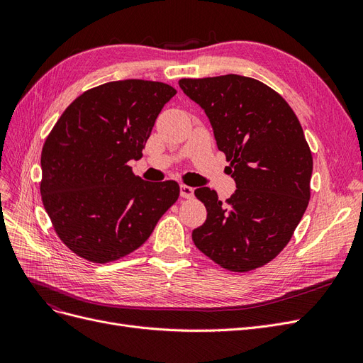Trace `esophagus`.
<instances>
[{
  "label": "esophagus",
  "mask_w": 363,
  "mask_h": 363,
  "mask_svg": "<svg viewBox=\"0 0 363 363\" xmlns=\"http://www.w3.org/2000/svg\"><path fill=\"white\" fill-rule=\"evenodd\" d=\"M180 195L183 196V199H192V196H194V188H191V186L182 184L180 186Z\"/></svg>",
  "instance_id": "esophagus-1"
}]
</instances>
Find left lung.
<instances>
[{
	"label": "left lung",
	"mask_w": 363,
	"mask_h": 363,
	"mask_svg": "<svg viewBox=\"0 0 363 363\" xmlns=\"http://www.w3.org/2000/svg\"><path fill=\"white\" fill-rule=\"evenodd\" d=\"M179 84L211 121L236 183L225 203L212 189H195L207 218L192 232L194 244L228 271L263 267L286 247L309 204L313 160L300 121L276 91L250 77Z\"/></svg>",
	"instance_id": "obj_1"
}]
</instances>
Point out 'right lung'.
I'll return each mask as SVG.
<instances>
[{
    "instance_id": "right-lung-1",
    "label": "right lung",
    "mask_w": 363,
    "mask_h": 363,
    "mask_svg": "<svg viewBox=\"0 0 363 363\" xmlns=\"http://www.w3.org/2000/svg\"><path fill=\"white\" fill-rule=\"evenodd\" d=\"M172 86L119 80L83 92L42 148L40 195L62 242L77 256L107 263L138 250L177 201L179 183L133 174Z\"/></svg>"
}]
</instances>
